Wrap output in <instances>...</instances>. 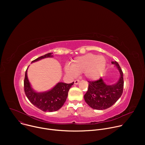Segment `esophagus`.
Masks as SVG:
<instances>
[{
	"mask_svg": "<svg viewBox=\"0 0 145 145\" xmlns=\"http://www.w3.org/2000/svg\"><path fill=\"white\" fill-rule=\"evenodd\" d=\"M79 82H80V80H75V81H74V84L75 85H77V84H78Z\"/></svg>",
	"mask_w": 145,
	"mask_h": 145,
	"instance_id": "obj_1",
	"label": "esophagus"
}]
</instances>
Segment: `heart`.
I'll list each match as a JSON object with an SVG mask.
<instances>
[{
	"instance_id": "b5f03b06",
	"label": "heart",
	"mask_w": 145,
	"mask_h": 145,
	"mask_svg": "<svg viewBox=\"0 0 145 145\" xmlns=\"http://www.w3.org/2000/svg\"><path fill=\"white\" fill-rule=\"evenodd\" d=\"M106 61L103 56L88 53L74 58L71 65L65 66V72L71 77L84 73L86 77L92 81L99 80L105 73Z\"/></svg>"
}]
</instances>
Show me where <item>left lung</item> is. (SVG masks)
Here are the masks:
<instances>
[{"mask_svg": "<svg viewBox=\"0 0 145 145\" xmlns=\"http://www.w3.org/2000/svg\"><path fill=\"white\" fill-rule=\"evenodd\" d=\"M119 72V78L113 84L106 83L101 78L95 81H89L88 89L84 97L87 105L93 109L106 110L111 107L120 97L123 89V74L116 61H111Z\"/></svg>", "mask_w": 145, "mask_h": 145, "instance_id": "8db88e82", "label": "left lung"}]
</instances>
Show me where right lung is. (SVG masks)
<instances>
[{
    "instance_id": "obj_1",
    "label": "right lung",
    "mask_w": 145,
    "mask_h": 145,
    "mask_svg": "<svg viewBox=\"0 0 145 145\" xmlns=\"http://www.w3.org/2000/svg\"><path fill=\"white\" fill-rule=\"evenodd\" d=\"M52 57H53V53H49L36 58L31 63L44 58ZM28 68L25 72L24 90L29 101L36 107L45 112H53L59 110L65 103L68 97V91L74 82L71 84L59 82L48 91L37 92L33 88L28 79Z\"/></svg>"
}]
</instances>
